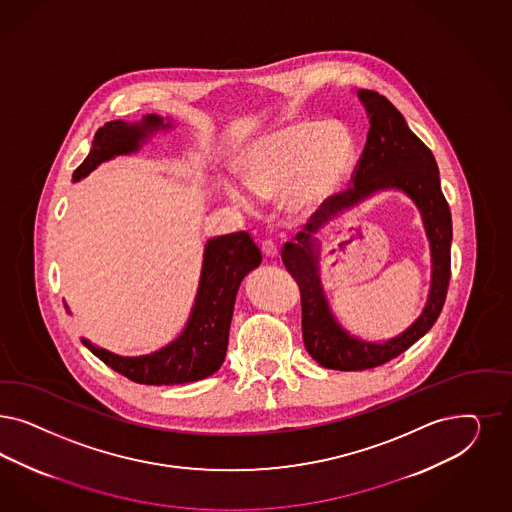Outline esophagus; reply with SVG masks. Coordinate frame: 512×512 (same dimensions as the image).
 <instances>
[{
    "mask_svg": "<svg viewBox=\"0 0 512 512\" xmlns=\"http://www.w3.org/2000/svg\"><path fill=\"white\" fill-rule=\"evenodd\" d=\"M262 252H264V256H267V258H275L279 254V248H277L273 241H264L262 243Z\"/></svg>",
    "mask_w": 512,
    "mask_h": 512,
    "instance_id": "obj_1",
    "label": "esophagus"
}]
</instances>
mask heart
Returning a JSON list of instances; mask_svg holds the SVG:
<instances>
[{
  "label": "heart",
  "instance_id": "obj_1",
  "mask_svg": "<svg viewBox=\"0 0 512 512\" xmlns=\"http://www.w3.org/2000/svg\"><path fill=\"white\" fill-rule=\"evenodd\" d=\"M354 162V139L341 122H299L256 143L241 160V177L250 196L275 198L292 218L313 213L345 182ZM243 209L254 203L241 190L226 188Z\"/></svg>",
  "mask_w": 512,
  "mask_h": 512
}]
</instances>
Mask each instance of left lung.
Segmentation results:
<instances>
[{
    "label": "left lung",
    "mask_w": 512,
    "mask_h": 512,
    "mask_svg": "<svg viewBox=\"0 0 512 512\" xmlns=\"http://www.w3.org/2000/svg\"><path fill=\"white\" fill-rule=\"evenodd\" d=\"M358 98L365 105L371 128L352 175L354 184L335 194L330 213L314 228L297 233L296 243H286L281 252L282 264L299 284L305 348L322 367L335 371L373 369L414 345L431 330L443 311L450 281L452 218L431 150L411 132L403 115L384 96L360 90ZM388 187L405 191L423 215L432 248V288L429 303L413 327L390 342L367 344L343 331L330 313L319 282L312 233L331 215Z\"/></svg>",
    "instance_id": "left-lung-1"
}]
</instances>
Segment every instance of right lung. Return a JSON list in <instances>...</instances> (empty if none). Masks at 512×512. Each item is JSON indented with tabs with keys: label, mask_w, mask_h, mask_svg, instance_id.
I'll return each mask as SVG.
<instances>
[{
	"label": "right lung",
	"mask_w": 512,
	"mask_h": 512,
	"mask_svg": "<svg viewBox=\"0 0 512 512\" xmlns=\"http://www.w3.org/2000/svg\"><path fill=\"white\" fill-rule=\"evenodd\" d=\"M173 124L158 115L143 116L141 122L113 120L99 128L92 149L73 173V181L86 177L101 162L120 154H132L158 130ZM262 264V252L247 231L209 239L203 254L196 303L181 335L167 347L147 356H118L94 347L83 339L84 347L116 373L139 384H184L216 373L226 358L231 316L239 284Z\"/></svg>",
	"instance_id": "add662e5"
}]
</instances>
